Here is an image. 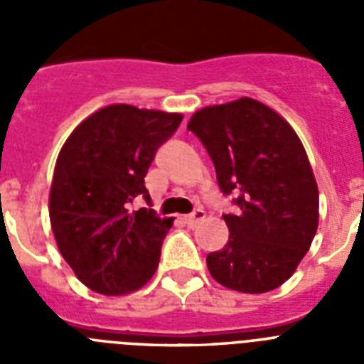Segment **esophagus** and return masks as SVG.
Segmentation results:
<instances>
[{
	"instance_id": "esophagus-1",
	"label": "esophagus",
	"mask_w": 364,
	"mask_h": 364,
	"mask_svg": "<svg viewBox=\"0 0 364 364\" xmlns=\"http://www.w3.org/2000/svg\"><path fill=\"white\" fill-rule=\"evenodd\" d=\"M204 217H205L204 210H195V211H193V213L186 215V217H184V222H186V224H188V226H195V224H197V222L204 220Z\"/></svg>"
}]
</instances>
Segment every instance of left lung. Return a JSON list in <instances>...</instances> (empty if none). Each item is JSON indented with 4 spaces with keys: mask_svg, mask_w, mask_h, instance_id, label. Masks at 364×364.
<instances>
[{
    "mask_svg": "<svg viewBox=\"0 0 364 364\" xmlns=\"http://www.w3.org/2000/svg\"><path fill=\"white\" fill-rule=\"evenodd\" d=\"M188 129L239 205L237 215H222L230 239L205 259L211 277L242 294L275 290L294 275L319 224V189L297 133L253 98L200 109Z\"/></svg>",
    "mask_w": 364,
    "mask_h": 364,
    "instance_id": "left-lung-1",
    "label": "left lung"
}]
</instances>
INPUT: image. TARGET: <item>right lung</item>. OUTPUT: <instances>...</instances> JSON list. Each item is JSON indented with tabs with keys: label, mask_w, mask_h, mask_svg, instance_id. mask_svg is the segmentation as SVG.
<instances>
[{
	"label": "right lung",
	"mask_w": 364,
	"mask_h": 364,
	"mask_svg": "<svg viewBox=\"0 0 364 364\" xmlns=\"http://www.w3.org/2000/svg\"><path fill=\"white\" fill-rule=\"evenodd\" d=\"M178 112L114 104L92 112L58 154L49 217L58 250L92 291L124 295L142 288L159 268L173 218L131 211L156 149L178 129Z\"/></svg>",
	"instance_id": "add662e5"
}]
</instances>
